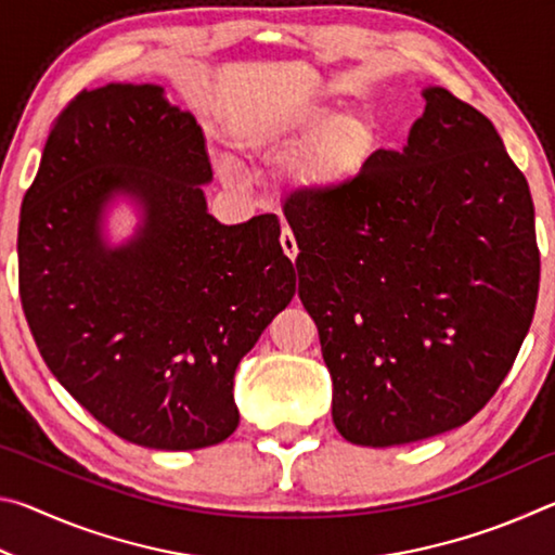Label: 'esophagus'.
<instances>
[{
    "instance_id": "1",
    "label": "esophagus",
    "mask_w": 555,
    "mask_h": 555,
    "mask_svg": "<svg viewBox=\"0 0 555 555\" xmlns=\"http://www.w3.org/2000/svg\"><path fill=\"white\" fill-rule=\"evenodd\" d=\"M281 249H284V255L294 261L298 257V244H296V237L294 232H291L288 228L281 230Z\"/></svg>"
}]
</instances>
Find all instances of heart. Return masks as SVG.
I'll list each match as a JSON object with an SVG mask.
<instances>
[{
  "label": "heart",
  "mask_w": 555,
  "mask_h": 555,
  "mask_svg": "<svg viewBox=\"0 0 555 555\" xmlns=\"http://www.w3.org/2000/svg\"><path fill=\"white\" fill-rule=\"evenodd\" d=\"M247 146L264 149L269 154H286L311 144L300 178L315 191H331L362 171L374 152V127L360 115L343 117L340 107L308 105L294 115L261 121L247 131Z\"/></svg>",
  "instance_id": "obj_1"
}]
</instances>
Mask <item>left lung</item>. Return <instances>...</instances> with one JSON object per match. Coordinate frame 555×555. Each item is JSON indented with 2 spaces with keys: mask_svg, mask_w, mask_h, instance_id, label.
Instances as JSON below:
<instances>
[{
  "mask_svg": "<svg viewBox=\"0 0 555 555\" xmlns=\"http://www.w3.org/2000/svg\"><path fill=\"white\" fill-rule=\"evenodd\" d=\"M401 152L284 205L298 296L333 379V424L389 448L467 424L537 311L541 259L524 173L482 112L426 88Z\"/></svg>",
  "mask_w": 555,
  "mask_h": 555,
  "instance_id": "8db88e82",
  "label": "left lung"
}]
</instances>
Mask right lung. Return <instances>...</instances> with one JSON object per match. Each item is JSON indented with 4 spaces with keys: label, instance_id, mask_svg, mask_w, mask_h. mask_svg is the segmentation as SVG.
Returning <instances> with one entry per match:
<instances>
[{
    "label": "right lung",
    "instance_id": "add662e5",
    "mask_svg": "<svg viewBox=\"0 0 555 555\" xmlns=\"http://www.w3.org/2000/svg\"><path fill=\"white\" fill-rule=\"evenodd\" d=\"M205 137L162 86L82 90L53 121L18 218V296L43 362L129 443L198 450L234 434V372L296 294L276 215L220 224ZM117 197L140 224L104 234Z\"/></svg>",
    "mask_w": 555,
    "mask_h": 555
}]
</instances>
